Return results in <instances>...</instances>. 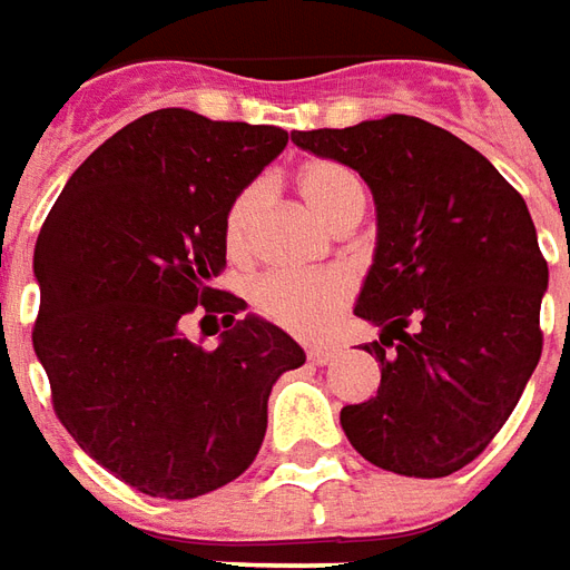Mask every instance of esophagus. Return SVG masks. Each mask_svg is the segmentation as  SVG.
Here are the masks:
<instances>
[{
	"label": "esophagus",
	"instance_id": "1",
	"mask_svg": "<svg viewBox=\"0 0 570 570\" xmlns=\"http://www.w3.org/2000/svg\"><path fill=\"white\" fill-rule=\"evenodd\" d=\"M334 356H337V350H331V346H313V350L306 353V358H309L313 365H328Z\"/></svg>",
	"mask_w": 570,
	"mask_h": 570
}]
</instances>
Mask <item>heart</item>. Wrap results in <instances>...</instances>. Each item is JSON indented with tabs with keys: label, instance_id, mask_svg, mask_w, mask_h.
<instances>
[{
	"label": "heart",
	"instance_id": "1",
	"mask_svg": "<svg viewBox=\"0 0 570 570\" xmlns=\"http://www.w3.org/2000/svg\"><path fill=\"white\" fill-rule=\"evenodd\" d=\"M297 189L306 199V205L325 217L331 227H337L350 217L362 214L365 205V189L350 168H343L328 159H318L301 168L297 175ZM264 208V184H248L242 187L224 214V242H227L229 257H248L254 245V227ZM356 282L346 269H318V273H269L257 278L252 288V306L257 316L273 322L282 331L304 341H318L325 337L343 309L353 301Z\"/></svg>",
	"mask_w": 570,
	"mask_h": 570
}]
</instances>
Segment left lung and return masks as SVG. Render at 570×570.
I'll use <instances>...</instances> for the list:
<instances>
[{"label": "left lung", "instance_id": "obj_1", "mask_svg": "<svg viewBox=\"0 0 570 570\" xmlns=\"http://www.w3.org/2000/svg\"><path fill=\"white\" fill-rule=\"evenodd\" d=\"M356 168L377 205V252L356 316L381 328L377 395L341 411L381 470L442 479L500 433L540 362L547 261L528 205L479 149L417 116L294 131Z\"/></svg>", "mask_w": 570, "mask_h": 570}]
</instances>
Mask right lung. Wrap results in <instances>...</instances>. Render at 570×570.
<instances>
[{
	"label": "right lung",
	"mask_w": 570,
	"mask_h": 570,
	"mask_svg": "<svg viewBox=\"0 0 570 570\" xmlns=\"http://www.w3.org/2000/svg\"><path fill=\"white\" fill-rule=\"evenodd\" d=\"M288 144L276 125L214 122L168 107L85 159L48 212L33 269V350L51 405L85 454L149 498L187 500L252 466L266 399L304 350L245 301L227 269L224 214ZM220 321L217 351L183 318ZM205 334V328H202Z\"/></svg>",
	"instance_id": "right-lung-1"
}]
</instances>
